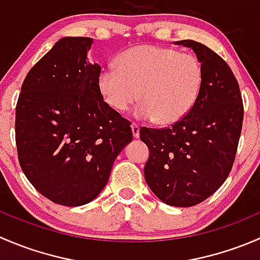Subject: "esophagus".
Returning a JSON list of instances; mask_svg holds the SVG:
<instances>
[{"label":"esophagus","mask_w":260,"mask_h":260,"mask_svg":"<svg viewBox=\"0 0 260 260\" xmlns=\"http://www.w3.org/2000/svg\"><path fill=\"white\" fill-rule=\"evenodd\" d=\"M131 129H132L133 137L135 138L140 137V125L136 124V123H132V124H131Z\"/></svg>","instance_id":"34e87169"}]
</instances>
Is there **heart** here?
Here are the masks:
<instances>
[{
    "instance_id": "heart-1",
    "label": "heart",
    "mask_w": 260,
    "mask_h": 260,
    "mask_svg": "<svg viewBox=\"0 0 260 260\" xmlns=\"http://www.w3.org/2000/svg\"><path fill=\"white\" fill-rule=\"evenodd\" d=\"M203 78V65L193 54L169 46L141 45L124 50L118 56V67H104L96 84L114 112L128 111L140 98L138 118L169 125L195 106Z\"/></svg>"
}]
</instances>
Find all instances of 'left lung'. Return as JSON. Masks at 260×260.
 <instances>
[{
	"mask_svg": "<svg viewBox=\"0 0 260 260\" xmlns=\"http://www.w3.org/2000/svg\"><path fill=\"white\" fill-rule=\"evenodd\" d=\"M191 48L203 65V85L195 106L170 128L140 129L149 149L145 179L165 204L188 208L203 203L232 171L242 133L244 108L239 84L229 65L208 46Z\"/></svg>",
	"mask_w": 260,
	"mask_h": 260,
	"instance_id": "1",
	"label": "left lung"
}]
</instances>
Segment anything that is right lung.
Segmentation results:
<instances>
[{
	"label": "right lung",
	"mask_w": 260,
	"mask_h": 260,
	"mask_svg": "<svg viewBox=\"0 0 260 260\" xmlns=\"http://www.w3.org/2000/svg\"><path fill=\"white\" fill-rule=\"evenodd\" d=\"M91 38H62L28 72L16 106L18 162L52 203L80 206L107 185L114 159L132 141L131 122L98 90Z\"/></svg>",
	"instance_id": "1"
}]
</instances>
